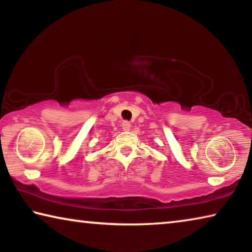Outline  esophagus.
I'll list each match as a JSON object with an SVG mask.
<instances>
[{"mask_svg":"<svg viewBox=\"0 0 252 252\" xmlns=\"http://www.w3.org/2000/svg\"><path fill=\"white\" fill-rule=\"evenodd\" d=\"M122 129L125 131H129L131 129V123L129 121H123L122 122Z\"/></svg>","mask_w":252,"mask_h":252,"instance_id":"34e87169","label":"esophagus"}]
</instances>
